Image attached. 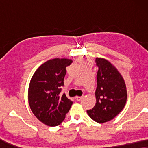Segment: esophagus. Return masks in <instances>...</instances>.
<instances>
[{
  "instance_id": "1",
  "label": "esophagus",
  "mask_w": 148,
  "mask_h": 148,
  "mask_svg": "<svg viewBox=\"0 0 148 148\" xmlns=\"http://www.w3.org/2000/svg\"><path fill=\"white\" fill-rule=\"evenodd\" d=\"M82 98H83V96H76L75 97L76 100L78 101V102H79V101L82 100Z\"/></svg>"
}]
</instances>
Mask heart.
<instances>
[{
  "mask_svg": "<svg viewBox=\"0 0 148 148\" xmlns=\"http://www.w3.org/2000/svg\"><path fill=\"white\" fill-rule=\"evenodd\" d=\"M80 63L82 64V65H84L88 63H92V61L90 59H84L80 60Z\"/></svg>",
  "mask_w": 148,
  "mask_h": 148,
  "instance_id": "1",
  "label": "heart"
}]
</instances>
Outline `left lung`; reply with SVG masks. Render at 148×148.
I'll return each instance as SVG.
<instances>
[{"instance_id": "obj_1", "label": "left lung", "mask_w": 148, "mask_h": 148, "mask_svg": "<svg viewBox=\"0 0 148 148\" xmlns=\"http://www.w3.org/2000/svg\"><path fill=\"white\" fill-rule=\"evenodd\" d=\"M97 73L96 103L87 110L89 116L98 123L110 121L121 112L127 98L124 79L117 69L103 58H96Z\"/></svg>"}]
</instances>
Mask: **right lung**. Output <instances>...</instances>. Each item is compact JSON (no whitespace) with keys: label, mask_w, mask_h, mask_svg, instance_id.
<instances>
[{"label":"right lung","mask_w":148,"mask_h":148,"mask_svg":"<svg viewBox=\"0 0 148 148\" xmlns=\"http://www.w3.org/2000/svg\"><path fill=\"white\" fill-rule=\"evenodd\" d=\"M72 62L67 58L48 60L38 68L30 81L28 89L30 108L36 118L48 126L59 125L73 104L65 94L60 95L66 67Z\"/></svg>","instance_id":"1"}]
</instances>
